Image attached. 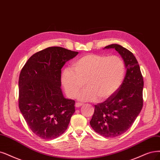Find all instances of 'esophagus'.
<instances>
[{
	"mask_svg": "<svg viewBox=\"0 0 160 160\" xmlns=\"http://www.w3.org/2000/svg\"><path fill=\"white\" fill-rule=\"evenodd\" d=\"M82 105H83V104L81 103H76L75 104L76 108H80V107H81V106H82Z\"/></svg>",
	"mask_w": 160,
	"mask_h": 160,
	"instance_id": "esophagus-1",
	"label": "esophagus"
}]
</instances>
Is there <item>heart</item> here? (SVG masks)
<instances>
[{
  "mask_svg": "<svg viewBox=\"0 0 160 160\" xmlns=\"http://www.w3.org/2000/svg\"><path fill=\"white\" fill-rule=\"evenodd\" d=\"M125 74V65L117 55L88 54L72 63V68H64L61 74V83L67 95L74 98L78 94L82 102L103 101L119 89Z\"/></svg>",
  "mask_w": 160,
  "mask_h": 160,
  "instance_id": "obj_1",
  "label": "heart"
}]
</instances>
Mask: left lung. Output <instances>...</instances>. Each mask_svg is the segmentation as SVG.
<instances>
[{
  "mask_svg": "<svg viewBox=\"0 0 160 160\" xmlns=\"http://www.w3.org/2000/svg\"><path fill=\"white\" fill-rule=\"evenodd\" d=\"M105 49H115L125 62L127 72L119 89L103 103L95 105L90 122L94 131L104 137H117L132 126L143 106V77L132 53L118 44Z\"/></svg>",
  "mask_w": 160,
  "mask_h": 160,
  "instance_id": "obj_1",
  "label": "left lung"
}]
</instances>
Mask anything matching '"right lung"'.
<instances>
[{"label":"right lung","mask_w":160,"mask_h":160,"mask_svg":"<svg viewBox=\"0 0 160 160\" xmlns=\"http://www.w3.org/2000/svg\"><path fill=\"white\" fill-rule=\"evenodd\" d=\"M78 52L51 47L35 53L19 76V108L32 132L45 140L55 139L67 129L75 112L73 99L61 90V68Z\"/></svg>","instance_id":"obj_1"}]
</instances>
